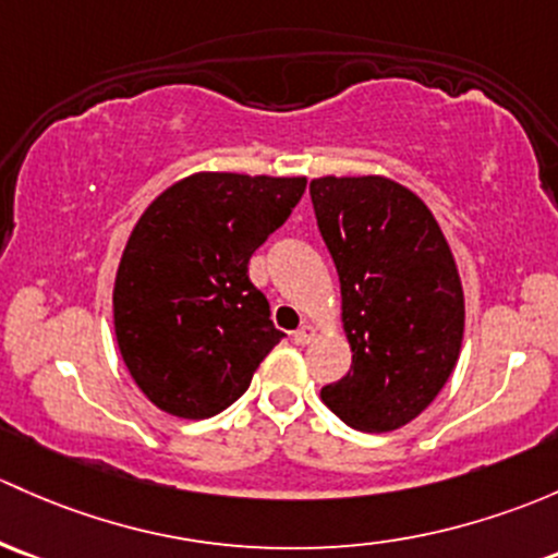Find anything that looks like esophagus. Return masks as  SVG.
Listing matches in <instances>:
<instances>
[{
  "label": "esophagus",
  "instance_id": "esophagus-1",
  "mask_svg": "<svg viewBox=\"0 0 558 558\" xmlns=\"http://www.w3.org/2000/svg\"><path fill=\"white\" fill-rule=\"evenodd\" d=\"M315 339V326L313 324H304L299 326L294 331V342L296 344H310Z\"/></svg>",
  "mask_w": 558,
  "mask_h": 558
}]
</instances>
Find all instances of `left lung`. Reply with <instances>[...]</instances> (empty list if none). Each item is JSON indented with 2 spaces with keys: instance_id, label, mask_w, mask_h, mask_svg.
Segmentation results:
<instances>
[{
  "instance_id": "8db88e82",
  "label": "left lung",
  "mask_w": 558,
  "mask_h": 558,
  "mask_svg": "<svg viewBox=\"0 0 558 558\" xmlns=\"http://www.w3.org/2000/svg\"><path fill=\"white\" fill-rule=\"evenodd\" d=\"M315 219L339 272L353 366L320 398L355 430L420 417L460 357L465 296L430 208L385 175L310 181Z\"/></svg>"
}]
</instances>
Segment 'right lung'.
<instances>
[{
    "label": "right lung",
    "mask_w": 558,
    "mask_h": 558,
    "mask_svg": "<svg viewBox=\"0 0 558 558\" xmlns=\"http://www.w3.org/2000/svg\"><path fill=\"white\" fill-rule=\"evenodd\" d=\"M304 186V175L195 173L141 214L111 302L122 361L157 409L184 420L225 412L286 337L248 262Z\"/></svg>",
    "instance_id": "right-lung-1"
}]
</instances>
